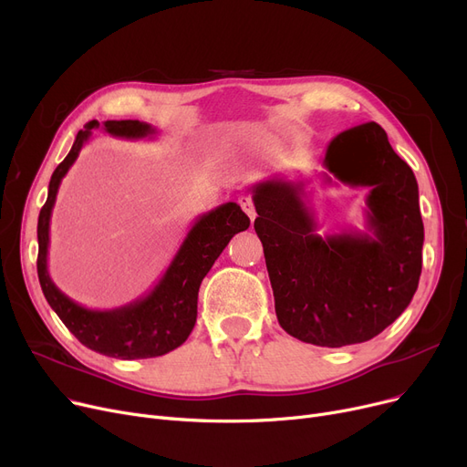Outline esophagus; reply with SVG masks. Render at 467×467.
Returning <instances> with one entry per match:
<instances>
[{
	"label": "esophagus",
	"mask_w": 467,
	"mask_h": 467,
	"mask_svg": "<svg viewBox=\"0 0 467 467\" xmlns=\"http://www.w3.org/2000/svg\"><path fill=\"white\" fill-rule=\"evenodd\" d=\"M238 204H240V208L246 212V215L250 217V221H254L255 219V208H254V200H252V196H246V194H242L240 198H238Z\"/></svg>",
	"instance_id": "obj_1"
}]
</instances>
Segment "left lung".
Instances as JSON below:
<instances>
[{
	"instance_id": "obj_1",
	"label": "left lung",
	"mask_w": 467,
	"mask_h": 467,
	"mask_svg": "<svg viewBox=\"0 0 467 467\" xmlns=\"http://www.w3.org/2000/svg\"><path fill=\"white\" fill-rule=\"evenodd\" d=\"M322 166L339 183L368 187L367 231L318 234L306 181L252 185L280 327L320 348L368 341L412 301L421 273L418 183L376 121L336 135ZM324 183L332 177L322 173Z\"/></svg>"
}]
</instances>
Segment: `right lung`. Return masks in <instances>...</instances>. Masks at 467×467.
<instances>
[{"label":"right lung","mask_w":467,"mask_h":467,"mask_svg":"<svg viewBox=\"0 0 467 467\" xmlns=\"http://www.w3.org/2000/svg\"><path fill=\"white\" fill-rule=\"evenodd\" d=\"M99 126L97 119H91L78 131L68 156L51 175L47 200L37 219V278L51 309L91 351L124 360L161 357L183 346L192 332L200 284L231 238L250 227V217L236 202H227L198 215L170 267L149 294L116 309L99 311L79 306L60 292L49 276V227L60 181ZM103 130L112 137L124 139H143L156 133L150 124L139 119H109Z\"/></svg>","instance_id":"obj_1"}]
</instances>
